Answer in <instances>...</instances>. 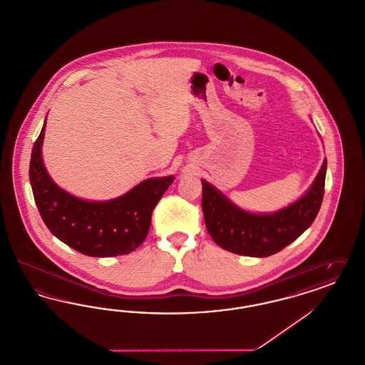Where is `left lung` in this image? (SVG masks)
Segmentation results:
<instances>
[{"label": "left lung", "mask_w": 365, "mask_h": 365, "mask_svg": "<svg viewBox=\"0 0 365 365\" xmlns=\"http://www.w3.org/2000/svg\"><path fill=\"white\" fill-rule=\"evenodd\" d=\"M327 160L311 189L274 213H250L231 202L207 180L202 182V212L212 240L228 252L267 257L295 241L316 219L324 195Z\"/></svg>", "instance_id": "obj_1"}]
</instances>
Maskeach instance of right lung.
Instances as JSON below:
<instances>
[{
    "label": "right lung",
    "instance_id": "add662e5",
    "mask_svg": "<svg viewBox=\"0 0 365 365\" xmlns=\"http://www.w3.org/2000/svg\"><path fill=\"white\" fill-rule=\"evenodd\" d=\"M45 127L46 120L30 160V182L43 223L61 242L90 257H115L135 250L145 241L153 209L175 176L146 179L109 201L78 198L58 187L43 165Z\"/></svg>",
    "mask_w": 365,
    "mask_h": 365
}]
</instances>
